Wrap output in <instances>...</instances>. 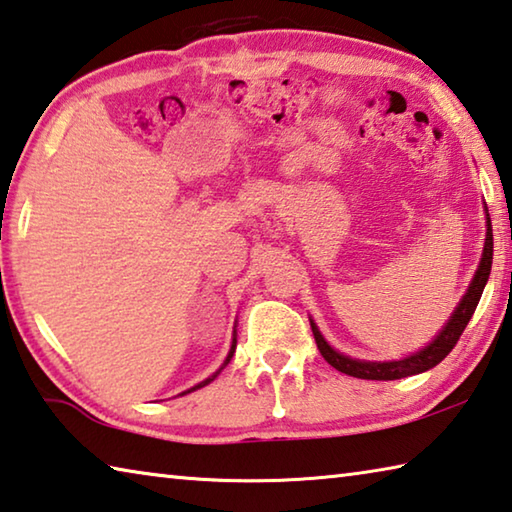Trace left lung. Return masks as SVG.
I'll list each match as a JSON object with an SVG mask.
<instances>
[{"mask_svg": "<svg viewBox=\"0 0 512 512\" xmlns=\"http://www.w3.org/2000/svg\"><path fill=\"white\" fill-rule=\"evenodd\" d=\"M490 266H492V228H490V219H488V232H486V246H483V257L481 264L475 273V280H472L468 293L463 295V300L459 302L457 311L452 313L450 322L445 324L443 331L436 336L432 345H427L423 351L414 353L410 358L403 360H392V362H365V360H351L342 353L333 351L324 338L320 336V331L315 329V324L311 322L313 329V338L315 345H318L322 358L329 362L331 367H336L338 371L353 378H365V380H396V378H405V376H414L421 374V371H427L439 365V362L448 356V353L457 345L463 329L468 327V322L475 313L477 304L481 300L483 286L488 282L490 275Z\"/></svg>", "mask_w": 512, "mask_h": 512, "instance_id": "obj_1", "label": "left lung"}]
</instances>
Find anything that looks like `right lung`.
<instances>
[{
	"instance_id": "right-lung-1",
	"label": "right lung",
	"mask_w": 512,
	"mask_h": 512,
	"mask_svg": "<svg viewBox=\"0 0 512 512\" xmlns=\"http://www.w3.org/2000/svg\"><path fill=\"white\" fill-rule=\"evenodd\" d=\"M235 347H237V340H232V347H230V353H228V358H226V362H224V367L228 365V362H230V358H232V353H235ZM224 367H221V369H224ZM219 369V371H221ZM219 371H217V374H219ZM217 374L215 376H210L208 380H203V383H199L197 387H192V389H188V392H194V389H199V387H203V385H208L210 383V380H215L217 378ZM188 392H183V394H188Z\"/></svg>"
}]
</instances>
